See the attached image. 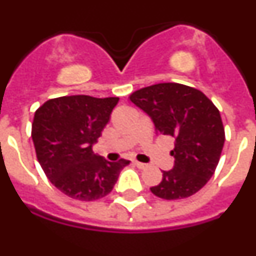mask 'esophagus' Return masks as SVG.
<instances>
[{
    "label": "esophagus",
    "mask_w": 256,
    "mask_h": 256,
    "mask_svg": "<svg viewBox=\"0 0 256 256\" xmlns=\"http://www.w3.org/2000/svg\"><path fill=\"white\" fill-rule=\"evenodd\" d=\"M134 165H136V166H137V168H140V169H144V168H146V166H148V165H146V164H144V162H134Z\"/></svg>",
    "instance_id": "34e87169"
}]
</instances>
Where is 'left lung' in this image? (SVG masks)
<instances>
[{
  "label": "left lung",
  "mask_w": 256,
  "mask_h": 256,
  "mask_svg": "<svg viewBox=\"0 0 256 256\" xmlns=\"http://www.w3.org/2000/svg\"><path fill=\"white\" fill-rule=\"evenodd\" d=\"M130 101L148 114L156 134L176 140L174 165L162 170L154 195L178 200L194 195L216 172L224 144V128L218 108L204 94L180 83H159L130 94Z\"/></svg>",
  "instance_id": "1"
}]
</instances>
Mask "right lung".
<instances>
[{
	"instance_id": "add662e5",
	"label": "right lung",
	"mask_w": 256,
	"mask_h": 256,
	"mask_svg": "<svg viewBox=\"0 0 256 256\" xmlns=\"http://www.w3.org/2000/svg\"><path fill=\"white\" fill-rule=\"evenodd\" d=\"M118 102V97L76 94L48 100L36 112L32 140L37 159L52 184L69 198H104L130 162H110L92 151Z\"/></svg>"
}]
</instances>
